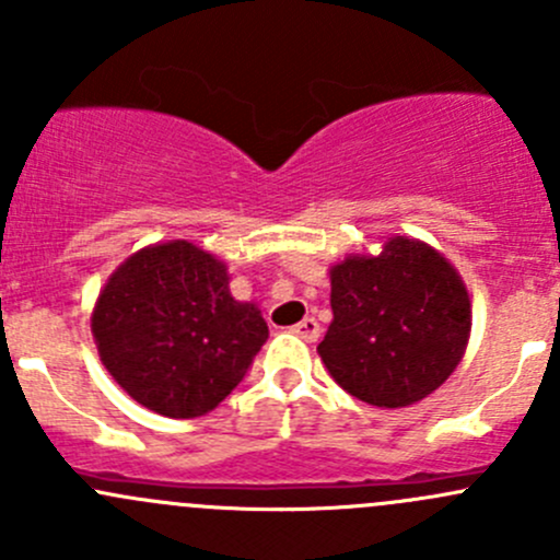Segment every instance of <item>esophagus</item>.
<instances>
[{"label": "esophagus", "mask_w": 560, "mask_h": 560, "mask_svg": "<svg viewBox=\"0 0 560 560\" xmlns=\"http://www.w3.org/2000/svg\"><path fill=\"white\" fill-rule=\"evenodd\" d=\"M292 332H295V336H301L303 341H316V338H319V332H322V327H319V322L314 319V316H306V319L303 322H298L295 327H292Z\"/></svg>", "instance_id": "34e87169"}]
</instances>
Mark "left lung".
Segmentation results:
<instances>
[{"mask_svg": "<svg viewBox=\"0 0 560 560\" xmlns=\"http://www.w3.org/2000/svg\"><path fill=\"white\" fill-rule=\"evenodd\" d=\"M332 322L316 347L349 395L400 409L450 380L471 332L460 273L422 241L395 235L382 254L330 268Z\"/></svg>", "mask_w": 560, "mask_h": 560, "instance_id": "left-lung-1", "label": "left lung"}]
</instances>
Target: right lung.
<instances>
[{"mask_svg": "<svg viewBox=\"0 0 560 560\" xmlns=\"http://www.w3.org/2000/svg\"><path fill=\"white\" fill-rule=\"evenodd\" d=\"M107 374L156 415L191 420L244 380L268 325L230 295L228 265L189 241L145 246L110 273L92 312Z\"/></svg>", "mask_w": 560, "mask_h": 560, "instance_id": "add662e5", "label": "right lung"}]
</instances>
